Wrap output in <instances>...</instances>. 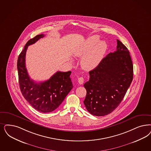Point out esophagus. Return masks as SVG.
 Instances as JSON below:
<instances>
[{
    "label": "esophagus",
    "instance_id": "34e87169",
    "mask_svg": "<svg viewBox=\"0 0 151 151\" xmlns=\"http://www.w3.org/2000/svg\"><path fill=\"white\" fill-rule=\"evenodd\" d=\"M83 81H84V80H83V78L82 77H80V78H78V83H80V85L83 84Z\"/></svg>",
    "mask_w": 151,
    "mask_h": 151
}]
</instances>
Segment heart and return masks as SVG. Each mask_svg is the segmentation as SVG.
I'll return each mask as SVG.
<instances>
[{
    "label": "heart",
    "instance_id": "heart-1",
    "mask_svg": "<svg viewBox=\"0 0 151 151\" xmlns=\"http://www.w3.org/2000/svg\"><path fill=\"white\" fill-rule=\"evenodd\" d=\"M97 36L88 38L83 44L76 48L73 52L75 57L81 58L80 64L84 70L89 71L94 69L98 65L107 49V45L103 41H100Z\"/></svg>",
    "mask_w": 151,
    "mask_h": 151
}]
</instances>
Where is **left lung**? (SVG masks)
Instances as JSON below:
<instances>
[{
	"label": "left lung",
	"instance_id": "left-lung-1",
	"mask_svg": "<svg viewBox=\"0 0 151 151\" xmlns=\"http://www.w3.org/2000/svg\"><path fill=\"white\" fill-rule=\"evenodd\" d=\"M89 75L83 85L84 105L91 114H109L119 106L133 80V66L128 48L117 40L116 51L103 58Z\"/></svg>",
	"mask_w": 151,
	"mask_h": 151
}]
</instances>
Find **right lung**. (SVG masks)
<instances>
[{"instance_id":"add662e5","label":"right lung","mask_w":151,"mask_h":151,"mask_svg":"<svg viewBox=\"0 0 151 151\" xmlns=\"http://www.w3.org/2000/svg\"><path fill=\"white\" fill-rule=\"evenodd\" d=\"M44 36L43 34L37 35L27 42L18 58L17 69L23 96L35 109L45 113L57 109L73 88V85L70 78L71 71H58L49 80L41 83H36L28 75L26 68L28 46Z\"/></svg>"}]
</instances>
